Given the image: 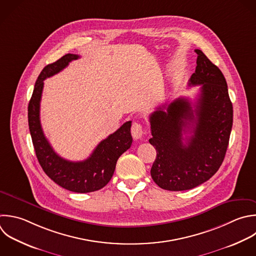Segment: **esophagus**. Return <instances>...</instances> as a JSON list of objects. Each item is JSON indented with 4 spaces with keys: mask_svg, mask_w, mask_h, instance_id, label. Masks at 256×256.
I'll return each mask as SVG.
<instances>
[{
    "mask_svg": "<svg viewBox=\"0 0 256 256\" xmlns=\"http://www.w3.org/2000/svg\"><path fill=\"white\" fill-rule=\"evenodd\" d=\"M131 134L133 136L134 139H140L144 132H143V128H142V125L138 122H133L132 124V127H131Z\"/></svg>",
    "mask_w": 256,
    "mask_h": 256,
    "instance_id": "34e87169",
    "label": "esophagus"
}]
</instances>
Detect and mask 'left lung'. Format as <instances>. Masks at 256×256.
<instances>
[{
    "mask_svg": "<svg viewBox=\"0 0 256 256\" xmlns=\"http://www.w3.org/2000/svg\"><path fill=\"white\" fill-rule=\"evenodd\" d=\"M189 86L200 85L195 102L180 97L150 115L151 145L157 156L151 168L154 182L165 190L192 189L209 180L221 166L233 122L226 80L201 50ZM190 132V136L182 135Z\"/></svg>",
    "mask_w": 256,
    "mask_h": 256,
    "instance_id": "1",
    "label": "left lung"
}]
</instances>
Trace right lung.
Returning a JSON list of instances; mask_svg holds the SVG:
<instances>
[{
    "mask_svg": "<svg viewBox=\"0 0 256 256\" xmlns=\"http://www.w3.org/2000/svg\"><path fill=\"white\" fill-rule=\"evenodd\" d=\"M79 55L66 54L47 65L40 73L28 106L29 129L38 161L44 172L61 187L77 193H88L103 188L112 178L118 158L132 144L131 121L102 140L84 161L73 162L59 156L44 135L40 121V102L44 80L66 68Z\"/></svg>",
    "mask_w": 256,
    "mask_h": 256,
    "instance_id": "obj_1",
    "label": "right lung"
}]
</instances>
